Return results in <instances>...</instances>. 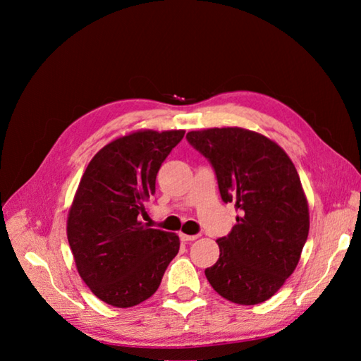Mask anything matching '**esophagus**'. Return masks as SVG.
Instances as JSON below:
<instances>
[{
  "mask_svg": "<svg viewBox=\"0 0 361 361\" xmlns=\"http://www.w3.org/2000/svg\"><path fill=\"white\" fill-rule=\"evenodd\" d=\"M199 235H189V234H180V239L183 240V242H192V240H195L197 239Z\"/></svg>",
  "mask_w": 361,
  "mask_h": 361,
  "instance_id": "obj_1",
  "label": "esophagus"
}]
</instances>
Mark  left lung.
I'll use <instances>...</instances> for the list:
<instances>
[{"mask_svg": "<svg viewBox=\"0 0 361 361\" xmlns=\"http://www.w3.org/2000/svg\"><path fill=\"white\" fill-rule=\"evenodd\" d=\"M209 159L221 199L235 202L237 224L218 239L205 276L231 302L267 301L295 271L309 234V207L295 164L280 146L240 127L188 132Z\"/></svg>", "mask_w": 361, "mask_h": 361, "instance_id": "left-lung-1", "label": "left lung"}]
</instances>
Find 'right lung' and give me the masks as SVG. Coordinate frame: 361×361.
Masks as SVG:
<instances>
[{"label": "right lung", "instance_id": "1", "mask_svg": "<svg viewBox=\"0 0 361 361\" xmlns=\"http://www.w3.org/2000/svg\"><path fill=\"white\" fill-rule=\"evenodd\" d=\"M185 130H138L97 152L66 221L78 272L94 295L132 307L154 295L180 250L178 235L140 221L162 162Z\"/></svg>", "mask_w": 361, "mask_h": 361}]
</instances>
